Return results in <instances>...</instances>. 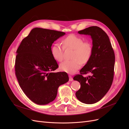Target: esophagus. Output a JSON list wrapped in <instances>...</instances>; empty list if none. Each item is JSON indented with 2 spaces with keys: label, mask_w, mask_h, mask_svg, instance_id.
<instances>
[{
  "label": "esophagus",
  "mask_w": 129,
  "mask_h": 129,
  "mask_svg": "<svg viewBox=\"0 0 129 129\" xmlns=\"http://www.w3.org/2000/svg\"><path fill=\"white\" fill-rule=\"evenodd\" d=\"M69 81H72L73 80V77H72L71 75L69 76Z\"/></svg>",
  "instance_id": "34e87169"
}]
</instances>
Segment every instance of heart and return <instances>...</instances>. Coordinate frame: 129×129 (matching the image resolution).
Here are the masks:
<instances>
[{"label": "heart", "instance_id": "heart-1", "mask_svg": "<svg viewBox=\"0 0 129 129\" xmlns=\"http://www.w3.org/2000/svg\"><path fill=\"white\" fill-rule=\"evenodd\" d=\"M64 47L58 43L53 44L51 53L53 58L61 62L63 58L64 49H72L73 52L71 60H66L60 64L61 71L69 74H73L79 69L82 63H86L90 58L92 53V47L88 41H83L80 37L75 35H69L62 41Z\"/></svg>", "mask_w": 129, "mask_h": 129}]
</instances>
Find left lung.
<instances>
[{"label":"left lung","mask_w":129,"mask_h":129,"mask_svg":"<svg viewBox=\"0 0 129 129\" xmlns=\"http://www.w3.org/2000/svg\"><path fill=\"white\" fill-rule=\"evenodd\" d=\"M80 34L90 36L92 40L91 56L80 74L74 77L79 82L81 88L76 92L77 99L85 104L99 102L110 89L114 79L115 56L107 33L97 26H91L78 32ZM91 75L83 77V74Z\"/></svg>","instance_id":"8db88e82"}]
</instances>
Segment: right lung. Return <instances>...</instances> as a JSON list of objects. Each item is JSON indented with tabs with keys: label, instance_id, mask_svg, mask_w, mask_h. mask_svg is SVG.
Masks as SVG:
<instances>
[{
	"label": "right lung",
	"instance_id": "right-lung-1",
	"mask_svg": "<svg viewBox=\"0 0 129 129\" xmlns=\"http://www.w3.org/2000/svg\"><path fill=\"white\" fill-rule=\"evenodd\" d=\"M60 31L34 28L17 50L15 75L25 95L34 103L45 105L55 99L58 87L69 81L66 72L54 73L58 66L51 47L65 35Z\"/></svg>",
	"mask_w": 129,
	"mask_h": 129
}]
</instances>
